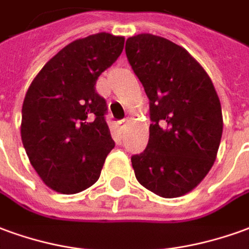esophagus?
<instances>
[{
    "label": "esophagus",
    "mask_w": 249,
    "mask_h": 249,
    "mask_svg": "<svg viewBox=\"0 0 249 249\" xmlns=\"http://www.w3.org/2000/svg\"><path fill=\"white\" fill-rule=\"evenodd\" d=\"M126 125H128V120L124 119V120H121V121H119V128L120 130H124L125 128H126Z\"/></svg>",
    "instance_id": "34e87169"
}]
</instances>
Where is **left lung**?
<instances>
[{
	"label": "left lung",
	"instance_id": "1",
	"mask_svg": "<svg viewBox=\"0 0 249 249\" xmlns=\"http://www.w3.org/2000/svg\"><path fill=\"white\" fill-rule=\"evenodd\" d=\"M125 53L149 100L148 144L130 158L136 179L159 197H180L215 160L222 135L218 95L201 64L164 37H129Z\"/></svg>",
	"mask_w": 249,
	"mask_h": 249
}]
</instances>
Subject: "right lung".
I'll use <instances>...</instances> for the list:
<instances>
[{
  "mask_svg": "<svg viewBox=\"0 0 249 249\" xmlns=\"http://www.w3.org/2000/svg\"><path fill=\"white\" fill-rule=\"evenodd\" d=\"M124 48V37L75 40L46 63L22 104L21 140L31 164L52 190L75 194L94 185L114 142L98 76Z\"/></svg>",
  "mask_w": 249,
  "mask_h": 249,
  "instance_id": "obj_1",
  "label": "right lung"
}]
</instances>
